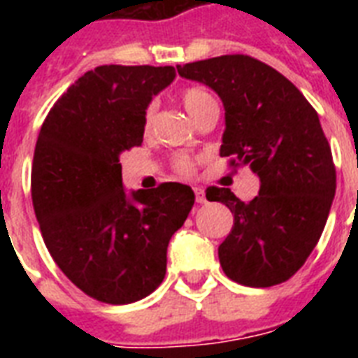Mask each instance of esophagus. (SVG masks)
Here are the masks:
<instances>
[{
    "mask_svg": "<svg viewBox=\"0 0 358 358\" xmlns=\"http://www.w3.org/2000/svg\"><path fill=\"white\" fill-rule=\"evenodd\" d=\"M195 199L199 204H204V202H206V193H204V189H201V187H195Z\"/></svg>",
    "mask_w": 358,
    "mask_h": 358,
    "instance_id": "obj_1",
    "label": "esophagus"
}]
</instances>
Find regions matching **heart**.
<instances>
[{"label": "heart", "instance_id": "b5f03b06", "mask_svg": "<svg viewBox=\"0 0 358 358\" xmlns=\"http://www.w3.org/2000/svg\"><path fill=\"white\" fill-rule=\"evenodd\" d=\"M180 98H182L184 109L187 111V115H189L193 120L201 115V111H204V108H208L210 103L215 102L212 94H210L206 89H201V87H191V89H185ZM152 117H154V108L150 106V108H146L145 119H143L145 120V128H150ZM176 167H178L180 173L185 174L191 171V163L187 162V159H180Z\"/></svg>", "mask_w": 358, "mask_h": 358}]
</instances>
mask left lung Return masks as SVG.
Returning <instances> with one entry per match:
<instances>
[{
	"label": "left lung",
	"mask_w": 358,
	"mask_h": 358,
	"mask_svg": "<svg viewBox=\"0 0 358 358\" xmlns=\"http://www.w3.org/2000/svg\"><path fill=\"white\" fill-rule=\"evenodd\" d=\"M185 80L217 92L224 108L219 154L260 178L250 202L227 187H210L234 227L219 245L227 277L252 288L288 280L306 262L327 223L336 171L316 109L301 91L249 55H221L176 66Z\"/></svg>",
	"instance_id": "obj_1"
}]
</instances>
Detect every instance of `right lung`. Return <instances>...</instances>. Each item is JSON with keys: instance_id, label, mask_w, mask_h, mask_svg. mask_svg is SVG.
I'll return each instance as SVG.
<instances>
[{"instance_id": "right-lung-1", "label": "right lung", "mask_w": 358, "mask_h": 358, "mask_svg": "<svg viewBox=\"0 0 358 358\" xmlns=\"http://www.w3.org/2000/svg\"><path fill=\"white\" fill-rule=\"evenodd\" d=\"M174 78V66H98L59 98L36 139L31 196L44 243L102 303H134L162 284L169 241L195 204L176 182L122 185L120 154L143 143L146 108Z\"/></svg>"}]
</instances>
